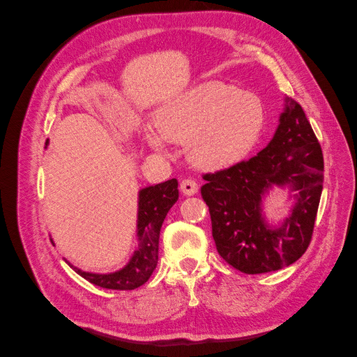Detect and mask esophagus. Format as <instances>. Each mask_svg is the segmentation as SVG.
<instances>
[{
  "label": "esophagus",
  "mask_w": 357,
  "mask_h": 357,
  "mask_svg": "<svg viewBox=\"0 0 357 357\" xmlns=\"http://www.w3.org/2000/svg\"><path fill=\"white\" fill-rule=\"evenodd\" d=\"M180 189L183 192V195L192 197L198 192V183L195 180H192V178H185L180 183Z\"/></svg>",
  "instance_id": "obj_1"
}]
</instances>
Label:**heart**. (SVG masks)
<instances>
[{
	"label": "heart",
	"mask_w": 357,
	"mask_h": 357,
	"mask_svg": "<svg viewBox=\"0 0 357 357\" xmlns=\"http://www.w3.org/2000/svg\"><path fill=\"white\" fill-rule=\"evenodd\" d=\"M147 144L162 152L165 142L186 144L188 159L202 171L240 164L261 139L266 107L259 95L225 82H204L158 107Z\"/></svg>",
	"instance_id": "1"
}]
</instances>
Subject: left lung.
<instances>
[{
  "label": "left lung",
  "instance_id": "left-lung-1",
  "mask_svg": "<svg viewBox=\"0 0 357 357\" xmlns=\"http://www.w3.org/2000/svg\"><path fill=\"white\" fill-rule=\"evenodd\" d=\"M213 238L226 262L245 274L277 271L296 262L311 241L323 189V155L302 107L289 96L268 146L228 169L205 174ZM292 192V208L278 225L266 220L264 197Z\"/></svg>",
  "mask_w": 357,
  "mask_h": 357
}]
</instances>
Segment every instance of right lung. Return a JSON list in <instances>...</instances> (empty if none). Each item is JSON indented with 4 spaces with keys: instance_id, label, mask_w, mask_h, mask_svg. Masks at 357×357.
<instances>
[{
    "instance_id": "right-lung-1",
    "label": "right lung",
    "mask_w": 357,
    "mask_h": 357,
    "mask_svg": "<svg viewBox=\"0 0 357 357\" xmlns=\"http://www.w3.org/2000/svg\"><path fill=\"white\" fill-rule=\"evenodd\" d=\"M49 142H46L47 147ZM178 183L176 178L147 186L138 190L137 210V247L125 266L114 273H86L66 262L89 283L104 289L132 290L143 286L158 265L159 234L169 208L178 199Z\"/></svg>"
}]
</instances>
